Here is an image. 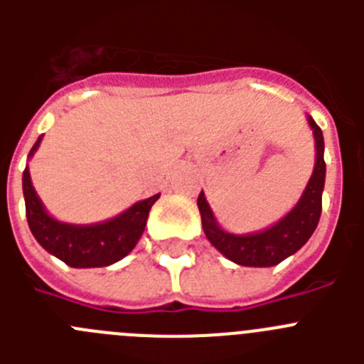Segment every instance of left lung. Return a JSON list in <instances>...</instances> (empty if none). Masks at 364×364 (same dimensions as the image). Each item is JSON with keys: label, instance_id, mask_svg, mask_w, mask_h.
<instances>
[{"label": "left lung", "instance_id": "obj_1", "mask_svg": "<svg viewBox=\"0 0 364 364\" xmlns=\"http://www.w3.org/2000/svg\"><path fill=\"white\" fill-rule=\"evenodd\" d=\"M308 122L314 129L315 147H317V162L314 167V175L302 193L299 204L275 226L252 235L228 233V231L220 230L215 222L204 193L200 191L198 195L197 204L200 210L205 237L222 255L237 264L255 266V268L279 264L286 257L294 255L297 250H301L319 224L321 210H323L324 176H326L324 140L323 131L315 124L314 118H308Z\"/></svg>", "mask_w": 364, "mask_h": 364}]
</instances>
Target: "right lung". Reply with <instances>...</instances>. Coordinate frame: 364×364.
Listing matches in <instances>:
<instances>
[{"label":"right lung","mask_w":364,"mask_h":364,"mask_svg":"<svg viewBox=\"0 0 364 364\" xmlns=\"http://www.w3.org/2000/svg\"><path fill=\"white\" fill-rule=\"evenodd\" d=\"M40 142L41 138H38L28 156H32ZM23 195L25 213L32 235L47 252L73 268H100L124 259L142 237L151 205L160 197L153 195L151 198L136 202L133 208L112 220L95 226H73L47 215L32 188L28 167H25L23 171Z\"/></svg>","instance_id":"right-lung-1"}]
</instances>
